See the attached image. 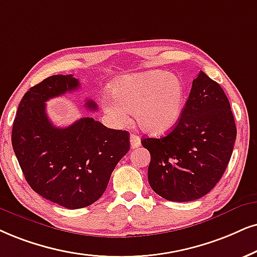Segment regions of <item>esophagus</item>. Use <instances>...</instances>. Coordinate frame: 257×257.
Here are the masks:
<instances>
[{"label":"esophagus","instance_id":"34e87169","mask_svg":"<svg viewBox=\"0 0 257 257\" xmlns=\"http://www.w3.org/2000/svg\"><path fill=\"white\" fill-rule=\"evenodd\" d=\"M131 146H132L133 149L138 148V147H140V146H141V139H140V136L135 135V134H132V136H131Z\"/></svg>","mask_w":257,"mask_h":257}]
</instances>
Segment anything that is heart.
<instances>
[{
  "mask_svg": "<svg viewBox=\"0 0 257 257\" xmlns=\"http://www.w3.org/2000/svg\"><path fill=\"white\" fill-rule=\"evenodd\" d=\"M185 104V87L178 77L162 71L129 74L111 85V97L102 108L113 124L128 122L134 113L136 124L149 135H162L178 124Z\"/></svg>",
  "mask_w": 257,
  "mask_h": 257,
  "instance_id": "heart-1",
  "label": "heart"
}]
</instances>
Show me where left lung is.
Segmentation results:
<instances>
[{
	"label": "left lung",
	"mask_w": 257,
	"mask_h": 257,
	"mask_svg": "<svg viewBox=\"0 0 257 257\" xmlns=\"http://www.w3.org/2000/svg\"><path fill=\"white\" fill-rule=\"evenodd\" d=\"M236 134L228 97L200 71L173 131L141 141L151 153L148 181L153 191L171 201L205 196L226 170Z\"/></svg>",
	"instance_id": "left-lung-1"
}]
</instances>
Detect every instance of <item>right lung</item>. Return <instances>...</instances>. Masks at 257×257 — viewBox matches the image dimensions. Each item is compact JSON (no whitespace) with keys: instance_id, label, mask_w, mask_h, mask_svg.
<instances>
[{"instance_id":"1","label":"right lung","mask_w":257,"mask_h":257,"mask_svg":"<svg viewBox=\"0 0 257 257\" xmlns=\"http://www.w3.org/2000/svg\"><path fill=\"white\" fill-rule=\"evenodd\" d=\"M78 87L72 74L51 76L31 87L19 104L12 132L13 149L29 186L71 210L102 197L116 165L131 148L128 132L109 129L92 117L66 128L52 124L47 100ZM85 105L97 110L93 100Z\"/></svg>"}]
</instances>
